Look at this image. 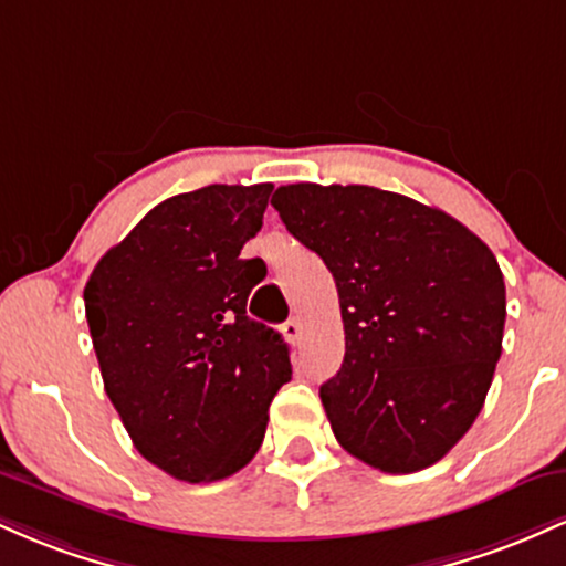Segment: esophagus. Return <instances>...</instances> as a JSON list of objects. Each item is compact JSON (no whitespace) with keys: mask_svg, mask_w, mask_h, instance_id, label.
I'll return each mask as SVG.
<instances>
[{"mask_svg":"<svg viewBox=\"0 0 566 566\" xmlns=\"http://www.w3.org/2000/svg\"><path fill=\"white\" fill-rule=\"evenodd\" d=\"M282 333H284V337H287V340H301V335H303V324H301V319H297V316H290L287 322L282 324Z\"/></svg>","mask_w":566,"mask_h":566,"instance_id":"obj_1","label":"esophagus"}]
</instances>
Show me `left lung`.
<instances>
[{
  "mask_svg": "<svg viewBox=\"0 0 566 566\" xmlns=\"http://www.w3.org/2000/svg\"><path fill=\"white\" fill-rule=\"evenodd\" d=\"M271 205L335 279L346 356L319 396L346 452L428 469L482 412L503 350V271L460 220L373 186H279Z\"/></svg>",
  "mask_w": 566,
  "mask_h": 566,
  "instance_id": "1",
  "label": "left lung"
}]
</instances>
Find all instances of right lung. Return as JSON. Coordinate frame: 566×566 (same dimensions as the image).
<instances>
[{
	"label": "right lung",
	"mask_w": 566,
	"mask_h": 566,
	"mask_svg": "<svg viewBox=\"0 0 566 566\" xmlns=\"http://www.w3.org/2000/svg\"><path fill=\"white\" fill-rule=\"evenodd\" d=\"M271 184H212L154 207L84 287L103 386L135 450L188 484L218 482L261 450L292 378L276 329L247 316L265 276L239 258L261 231Z\"/></svg>",
	"instance_id": "right-lung-1"
}]
</instances>
